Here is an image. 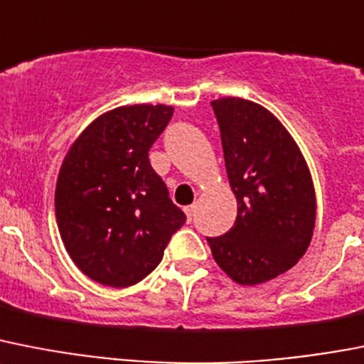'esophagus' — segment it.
<instances>
[{"mask_svg": "<svg viewBox=\"0 0 364 364\" xmlns=\"http://www.w3.org/2000/svg\"><path fill=\"white\" fill-rule=\"evenodd\" d=\"M195 210H197V206H195V204H191V206H186V208H184V212H186V215H188L189 220L193 219Z\"/></svg>", "mask_w": 364, "mask_h": 364, "instance_id": "esophagus-1", "label": "esophagus"}]
</instances>
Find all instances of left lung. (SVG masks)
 Returning <instances> with one entry per match:
<instances>
[{"label":"left lung","mask_w":364,"mask_h":364,"mask_svg":"<svg viewBox=\"0 0 364 364\" xmlns=\"http://www.w3.org/2000/svg\"><path fill=\"white\" fill-rule=\"evenodd\" d=\"M212 108L237 217L225 235L208 243L235 284H265L293 269L311 243L316 219L311 173L271 110L241 97L215 99Z\"/></svg>","instance_id":"1"}]
</instances>
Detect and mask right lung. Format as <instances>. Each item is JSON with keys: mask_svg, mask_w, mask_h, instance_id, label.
<instances>
[{"mask_svg": "<svg viewBox=\"0 0 364 364\" xmlns=\"http://www.w3.org/2000/svg\"><path fill=\"white\" fill-rule=\"evenodd\" d=\"M173 110L132 105L105 112L62 160L55 189L58 232L73 263L97 284L141 282L186 223L149 161Z\"/></svg>", "mask_w": 364, "mask_h": 364, "instance_id": "add662e5", "label": "right lung"}]
</instances>
